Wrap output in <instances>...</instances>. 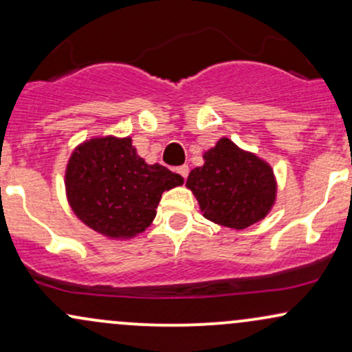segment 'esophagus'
<instances>
[{
  "label": "esophagus",
  "mask_w": 352,
  "mask_h": 352,
  "mask_svg": "<svg viewBox=\"0 0 352 352\" xmlns=\"http://www.w3.org/2000/svg\"><path fill=\"white\" fill-rule=\"evenodd\" d=\"M177 173H180L182 177H184V179H187L188 177V165H180V167H177Z\"/></svg>",
  "instance_id": "esophagus-1"
}]
</instances>
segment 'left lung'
<instances>
[{
	"label": "left lung",
	"mask_w": 352,
	"mask_h": 352,
	"mask_svg": "<svg viewBox=\"0 0 352 352\" xmlns=\"http://www.w3.org/2000/svg\"><path fill=\"white\" fill-rule=\"evenodd\" d=\"M203 159L205 164L193 168L187 179L203 217L232 230H244L267 217L277 193L267 162L228 138L219 139Z\"/></svg>",
	"instance_id": "8db88e82"
}]
</instances>
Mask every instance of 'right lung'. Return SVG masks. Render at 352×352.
<instances>
[{"mask_svg":"<svg viewBox=\"0 0 352 352\" xmlns=\"http://www.w3.org/2000/svg\"><path fill=\"white\" fill-rule=\"evenodd\" d=\"M184 179L160 164L139 157L131 138H95L80 144L67 164V198L93 231L111 239H128L155 218L165 190Z\"/></svg>","mask_w":352,"mask_h":352,"instance_id":"obj_1","label":"right lung"}]
</instances>
